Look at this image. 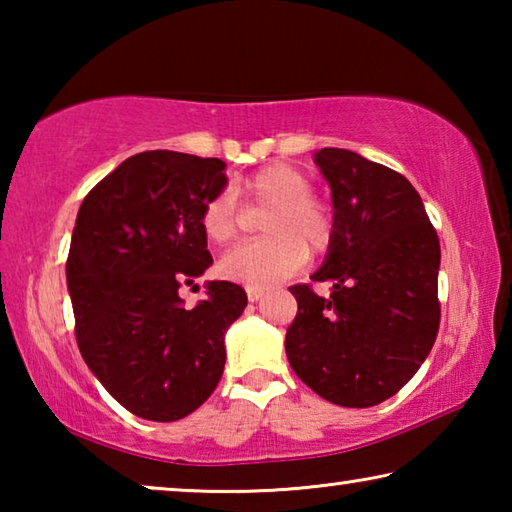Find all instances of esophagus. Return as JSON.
I'll return each instance as SVG.
<instances>
[{
  "label": "esophagus",
  "mask_w": 512,
  "mask_h": 512,
  "mask_svg": "<svg viewBox=\"0 0 512 512\" xmlns=\"http://www.w3.org/2000/svg\"><path fill=\"white\" fill-rule=\"evenodd\" d=\"M246 293H248V300L250 302H257L259 298L264 296V289L262 287H246Z\"/></svg>",
  "instance_id": "1"
}]
</instances>
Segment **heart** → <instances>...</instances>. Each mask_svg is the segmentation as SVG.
Masks as SVG:
<instances>
[{"mask_svg":"<svg viewBox=\"0 0 512 512\" xmlns=\"http://www.w3.org/2000/svg\"><path fill=\"white\" fill-rule=\"evenodd\" d=\"M311 189L307 173L284 162L268 164L237 187L250 210H268L262 223L268 237L228 250L219 262L225 280L268 287L300 271L307 262V248L323 253L332 244L334 210ZM239 225L241 210L232 192H219L203 205L201 228L212 244L235 241Z\"/></svg>","mask_w":512,"mask_h":512,"instance_id":"1","label":"heart"}]
</instances>
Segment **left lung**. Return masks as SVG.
<instances>
[{"instance_id": "left-lung-1", "label": "left lung", "mask_w": 512, "mask_h": 512, "mask_svg": "<svg viewBox=\"0 0 512 512\" xmlns=\"http://www.w3.org/2000/svg\"><path fill=\"white\" fill-rule=\"evenodd\" d=\"M336 230L323 298L293 284L298 314L287 329L289 363L323 400L366 409L393 397L438 336L440 241L420 194L402 173L348 149H320Z\"/></svg>"}]
</instances>
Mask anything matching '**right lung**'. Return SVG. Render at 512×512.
<instances>
[{
  "mask_svg": "<svg viewBox=\"0 0 512 512\" xmlns=\"http://www.w3.org/2000/svg\"><path fill=\"white\" fill-rule=\"evenodd\" d=\"M225 162L144 151L90 189L76 214L67 287L76 343L103 388L137 418L194 413L223 375V334L248 305L232 282L178 296L212 264L203 205L225 187Z\"/></svg>",
  "mask_w": 512,
  "mask_h": 512,
  "instance_id": "obj_1",
  "label": "right lung"
}]
</instances>
